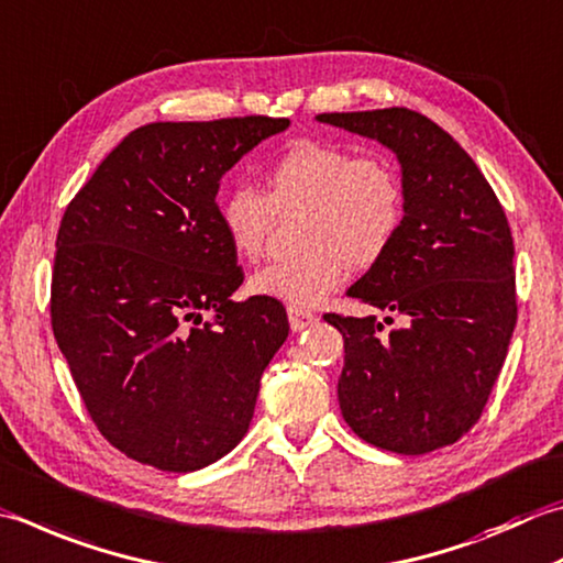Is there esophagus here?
<instances>
[{
  "instance_id": "obj_1",
  "label": "esophagus",
  "mask_w": 563,
  "mask_h": 563,
  "mask_svg": "<svg viewBox=\"0 0 563 563\" xmlns=\"http://www.w3.org/2000/svg\"><path fill=\"white\" fill-rule=\"evenodd\" d=\"M288 317L292 332H302V329L317 324V314L310 310H300V307H288Z\"/></svg>"
}]
</instances>
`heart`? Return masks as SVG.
<instances>
[{
	"label": "heart",
	"instance_id": "b5f03b06",
	"mask_svg": "<svg viewBox=\"0 0 563 563\" xmlns=\"http://www.w3.org/2000/svg\"><path fill=\"white\" fill-rule=\"evenodd\" d=\"M268 195L234 185L219 200L229 244L239 256L258 258L278 212L302 207L297 234L305 246L251 275L249 288L288 307H314L346 278L349 263H378L402 227L405 195L395 165L380 153L336 143L295 141L266 170Z\"/></svg>",
	"mask_w": 563,
	"mask_h": 563
}]
</instances>
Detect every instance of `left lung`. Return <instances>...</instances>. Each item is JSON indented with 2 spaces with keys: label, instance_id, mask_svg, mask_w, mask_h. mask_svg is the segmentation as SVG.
Returning <instances> with one entry per match:
<instances>
[{
  "label": "left lung",
  "instance_id": "left-lung-1",
  "mask_svg": "<svg viewBox=\"0 0 563 563\" xmlns=\"http://www.w3.org/2000/svg\"><path fill=\"white\" fill-rule=\"evenodd\" d=\"M314 119L388 148L405 195L393 246L346 295L407 324L380 336L373 314H324L344 334L341 415L395 454L454 444L478 422L515 332L508 219L478 165L432 119L402 107Z\"/></svg>",
  "mask_w": 563,
  "mask_h": 563
}]
</instances>
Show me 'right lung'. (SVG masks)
Returning a JSON list of instances; mask_svg holds the SVG:
<instances>
[{
    "label": "right lung",
    "instance_id": "right-lung-1",
    "mask_svg": "<svg viewBox=\"0 0 563 563\" xmlns=\"http://www.w3.org/2000/svg\"><path fill=\"white\" fill-rule=\"evenodd\" d=\"M288 126L271 117L146 124L65 209L53 334L97 429L129 459L200 471L246 434L290 324L271 297L231 302L244 273L217 192L249 151Z\"/></svg>",
    "mask_w": 563,
    "mask_h": 563
}]
</instances>
